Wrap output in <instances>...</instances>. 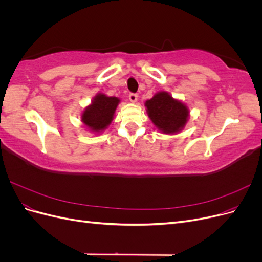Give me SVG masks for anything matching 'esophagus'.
Listing matches in <instances>:
<instances>
[{
    "label": "esophagus",
    "mask_w": 262,
    "mask_h": 262,
    "mask_svg": "<svg viewBox=\"0 0 262 262\" xmlns=\"http://www.w3.org/2000/svg\"><path fill=\"white\" fill-rule=\"evenodd\" d=\"M138 97H139L138 94H136V93H130L129 94V99H130L131 102H137Z\"/></svg>",
    "instance_id": "esophagus-1"
}]
</instances>
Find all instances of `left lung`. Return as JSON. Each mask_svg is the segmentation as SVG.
<instances>
[{"instance_id":"obj_1","label":"left lung","mask_w":262,"mask_h":262,"mask_svg":"<svg viewBox=\"0 0 262 262\" xmlns=\"http://www.w3.org/2000/svg\"><path fill=\"white\" fill-rule=\"evenodd\" d=\"M152 122L164 133H176L184 128L188 119V108L173 99L168 93H157L145 102Z\"/></svg>"}]
</instances>
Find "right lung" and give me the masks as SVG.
<instances>
[{"label": "right lung", "instance_id": "obj_1", "mask_svg": "<svg viewBox=\"0 0 262 262\" xmlns=\"http://www.w3.org/2000/svg\"><path fill=\"white\" fill-rule=\"evenodd\" d=\"M119 104L117 97H108L98 94L92 105L87 107L82 115V121L95 132L105 130L114 119L115 110Z\"/></svg>", "mask_w": 262, "mask_h": 262}]
</instances>
